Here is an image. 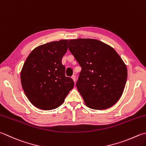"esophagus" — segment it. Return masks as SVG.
Wrapping results in <instances>:
<instances>
[{
    "label": "esophagus",
    "instance_id": "obj_1",
    "mask_svg": "<svg viewBox=\"0 0 146 146\" xmlns=\"http://www.w3.org/2000/svg\"><path fill=\"white\" fill-rule=\"evenodd\" d=\"M71 78H72V79L73 80L74 82H76V76L75 75H73L72 76H71Z\"/></svg>",
    "mask_w": 146,
    "mask_h": 146
}]
</instances>
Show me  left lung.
Wrapping results in <instances>:
<instances>
[{"label":"left lung","instance_id":"1","mask_svg":"<svg viewBox=\"0 0 146 146\" xmlns=\"http://www.w3.org/2000/svg\"><path fill=\"white\" fill-rule=\"evenodd\" d=\"M68 47L82 67L76 86L87 106L102 110L115 104L127 79V68L119 54L96 39L70 40Z\"/></svg>","mask_w":146,"mask_h":146}]
</instances>
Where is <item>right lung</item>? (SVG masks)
Masks as SVG:
<instances>
[{"label": "right lung", "mask_w": 146, "mask_h": 146, "mask_svg": "<svg viewBox=\"0 0 146 146\" xmlns=\"http://www.w3.org/2000/svg\"><path fill=\"white\" fill-rule=\"evenodd\" d=\"M68 50V40L54 41L36 47L26 59L21 71L25 95L33 106L43 110L60 106L74 87L65 76L62 58Z\"/></svg>", "instance_id": "obj_1"}]
</instances>
